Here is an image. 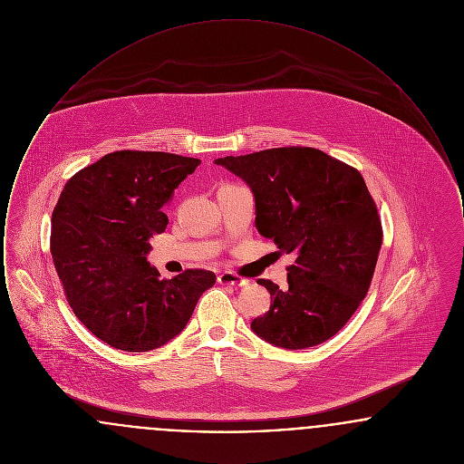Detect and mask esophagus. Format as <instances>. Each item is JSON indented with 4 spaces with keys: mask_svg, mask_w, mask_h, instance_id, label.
Wrapping results in <instances>:
<instances>
[{
    "mask_svg": "<svg viewBox=\"0 0 464 464\" xmlns=\"http://www.w3.org/2000/svg\"><path fill=\"white\" fill-rule=\"evenodd\" d=\"M218 282L222 285H231V287H245L248 284V280H245L242 276H238L233 271H224L218 276Z\"/></svg>",
    "mask_w": 464,
    "mask_h": 464,
    "instance_id": "obj_1",
    "label": "esophagus"
}]
</instances>
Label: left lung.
Wrapping results in <instances>:
<instances>
[{
    "instance_id": "obj_1",
    "label": "left lung",
    "mask_w": 464,
    "mask_h": 464,
    "mask_svg": "<svg viewBox=\"0 0 464 464\" xmlns=\"http://www.w3.org/2000/svg\"><path fill=\"white\" fill-rule=\"evenodd\" d=\"M256 198V227L292 254L287 287L257 280L271 306L252 331L267 343L304 350L341 331L367 295L382 227L360 172L314 148H275L218 158Z\"/></svg>"
}]
</instances>
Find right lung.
<instances>
[{"instance_id":"add662e5","label":"right lung","mask_w":464,"mask_h":464,"mask_svg":"<svg viewBox=\"0 0 464 464\" xmlns=\"http://www.w3.org/2000/svg\"><path fill=\"white\" fill-rule=\"evenodd\" d=\"M199 163L161 151H114L71 177L53 208L50 252L67 303L116 350L167 344L216 284L207 269L161 278L146 257L150 238L169 224L163 205Z\"/></svg>"}]
</instances>
